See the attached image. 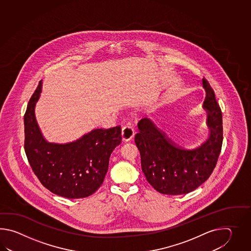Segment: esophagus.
Wrapping results in <instances>:
<instances>
[{"instance_id":"esophagus-1","label":"esophagus","mask_w":251,"mask_h":251,"mask_svg":"<svg viewBox=\"0 0 251 251\" xmlns=\"http://www.w3.org/2000/svg\"><path fill=\"white\" fill-rule=\"evenodd\" d=\"M134 135V131L133 127L130 126H126L122 128V139L125 142H128L132 140Z\"/></svg>"}]
</instances>
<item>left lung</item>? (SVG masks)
<instances>
[{
  "mask_svg": "<svg viewBox=\"0 0 251 251\" xmlns=\"http://www.w3.org/2000/svg\"><path fill=\"white\" fill-rule=\"evenodd\" d=\"M206 97L203 108L208 114V140L195 149L172 142L149 118L138 122L134 141L141 154L142 170L155 190L165 195L187 194L207 180L216 166L223 144V116L214 91L203 79Z\"/></svg>",
  "mask_w": 251,
  "mask_h": 251,
  "instance_id": "obj_1",
  "label": "left lung"
}]
</instances>
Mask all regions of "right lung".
<instances>
[{
  "label": "right lung",
  "instance_id": "add662e5",
  "mask_svg": "<svg viewBox=\"0 0 251 251\" xmlns=\"http://www.w3.org/2000/svg\"><path fill=\"white\" fill-rule=\"evenodd\" d=\"M39 83L24 115L25 152L39 181L49 191L66 198H87L106 176L109 157L122 141L121 127L98 128L67 144L48 143L35 118Z\"/></svg>",
  "mask_w": 251,
  "mask_h": 251
}]
</instances>
